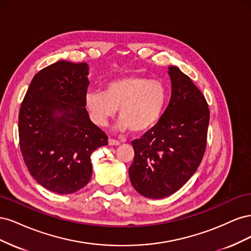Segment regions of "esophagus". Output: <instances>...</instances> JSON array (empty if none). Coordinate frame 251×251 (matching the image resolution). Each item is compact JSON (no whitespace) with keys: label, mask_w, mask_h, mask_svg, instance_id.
Listing matches in <instances>:
<instances>
[{"label":"esophagus","mask_w":251,"mask_h":251,"mask_svg":"<svg viewBox=\"0 0 251 251\" xmlns=\"http://www.w3.org/2000/svg\"><path fill=\"white\" fill-rule=\"evenodd\" d=\"M109 146H119L120 142L118 140H115V139H112V138H109Z\"/></svg>","instance_id":"1"}]
</instances>
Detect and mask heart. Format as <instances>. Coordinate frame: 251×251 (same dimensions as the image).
I'll return each mask as SVG.
<instances>
[{"mask_svg":"<svg viewBox=\"0 0 251 251\" xmlns=\"http://www.w3.org/2000/svg\"><path fill=\"white\" fill-rule=\"evenodd\" d=\"M168 100V90L161 81L142 76H124L107 83L105 91L88 90L86 107L93 123L108 124L118 109L120 131L143 133L160 119Z\"/></svg>","mask_w":251,"mask_h":251,"instance_id":"heart-1","label":"heart"}]
</instances>
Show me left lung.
<instances>
[{"mask_svg": "<svg viewBox=\"0 0 251 251\" xmlns=\"http://www.w3.org/2000/svg\"><path fill=\"white\" fill-rule=\"evenodd\" d=\"M172 95L158 123L132 141L128 169L133 187L143 197L161 199L176 193L200 165L206 148L208 104L178 67L170 66Z\"/></svg>", "mask_w": 251, "mask_h": 251, "instance_id": "obj_1", "label": "left lung"}]
</instances>
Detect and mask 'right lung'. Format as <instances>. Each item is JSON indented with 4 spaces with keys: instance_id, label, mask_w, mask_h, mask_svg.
I'll use <instances>...</instances> for the list:
<instances>
[{
    "instance_id": "1",
    "label": "right lung",
    "mask_w": 251,
    "mask_h": 251,
    "mask_svg": "<svg viewBox=\"0 0 251 251\" xmlns=\"http://www.w3.org/2000/svg\"><path fill=\"white\" fill-rule=\"evenodd\" d=\"M88 75L87 63L58 60L34 75L21 105L19 136L25 164L37 183L59 195L88 184L91 155L108 144L86 109Z\"/></svg>"
}]
</instances>
